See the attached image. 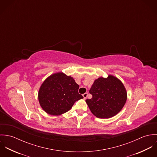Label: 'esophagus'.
<instances>
[{
  "mask_svg": "<svg viewBox=\"0 0 157 157\" xmlns=\"http://www.w3.org/2000/svg\"><path fill=\"white\" fill-rule=\"evenodd\" d=\"M87 96H88V93L87 92H85V94H83V97L84 99H86L87 98Z\"/></svg>",
  "mask_w": 157,
  "mask_h": 157,
  "instance_id": "1",
  "label": "esophagus"
}]
</instances>
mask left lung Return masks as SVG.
<instances>
[{
  "label": "left lung",
  "instance_id": "left-lung-1",
  "mask_svg": "<svg viewBox=\"0 0 157 157\" xmlns=\"http://www.w3.org/2000/svg\"><path fill=\"white\" fill-rule=\"evenodd\" d=\"M92 97L86 100L91 112L97 118H109L117 115L124 107L127 91L120 80L109 75L95 80L90 90Z\"/></svg>",
  "mask_w": 157,
  "mask_h": 157
}]
</instances>
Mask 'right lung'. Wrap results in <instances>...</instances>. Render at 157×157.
<instances>
[{
	"label": "right lung",
	"instance_id": "right-lung-1",
	"mask_svg": "<svg viewBox=\"0 0 157 157\" xmlns=\"http://www.w3.org/2000/svg\"><path fill=\"white\" fill-rule=\"evenodd\" d=\"M79 85L62 72L47 77L38 92L40 106L51 115H60L69 111L74 103L83 97L78 94Z\"/></svg>",
	"mask_w": 157,
	"mask_h": 157
}]
</instances>
